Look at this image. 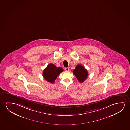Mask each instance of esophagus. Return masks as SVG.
<instances>
[{"label":"esophagus","instance_id":"1","mask_svg":"<svg viewBox=\"0 0 130 130\" xmlns=\"http://www.w3.org/2000/svg\"><path fill=\"white\" fill-rule=\"evenodd\" d=\"M65 70L66 71H69V68H65Z\"/></svg>","mask_w":130,"mask_h":130}]
</instances>
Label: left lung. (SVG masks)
<instances>
[{"instance_id":"obj_1","label":"left lung","mask_w":130,"mask_h":130,"mask_svg":"<svg viewBox=\"0 0 130 130\" xmlns=\"http://www.w3.org/2000/svg\"><path fill=\"white\" fill-rule=\"evenodd\" d=\"M73 72L78 80L81 83L85 80L88 76L87 70L80 64L76 66L75 69L73 71Z\"/></svg>"}]
</instances>
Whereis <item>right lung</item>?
I'll use <instances>...</instances> for the list:
<instances>
[{
    "instance_id": "1",
    "label": "right lung",
    "mask_w": 130,
    "mask_h": 130,
    "mask_svg": "<svg viewBox=\"0 0 130 130\" xmlns=\"http://www.w3.org/2000/svg\"><path fill=\"white\" fill-rule=\"evenodd\" d=\"M63 71L62 68L57 67L55 65L50 63L43 70L44 78L51 83H53L56 79L57 77Z\"/></svg>"
}]
</instances>
